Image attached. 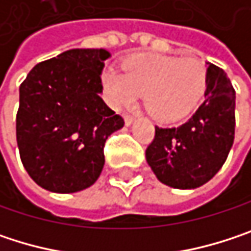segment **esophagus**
Masks as SVG:
<instances>
[{
  "label": "esophagus",
  "mask_w": 251,
  "mask_h": 251,
  "mask_svg": "<svg viewBox=\"0 0 251 251\" xmlns=\"http://www.w3.org/2000/svg\"><path fill=\"white\" fill-rule=\"evenodd\" d=\"M124 118H125V124L127 126L132 125V124L135 122V116H133V115H129V113H125V115H124Z\"/></svg>",
  "instance_id": "esophagus-1"
}]
</instances>
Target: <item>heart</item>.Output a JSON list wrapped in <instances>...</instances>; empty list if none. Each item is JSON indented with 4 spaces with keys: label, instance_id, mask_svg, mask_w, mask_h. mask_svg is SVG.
Instances as JSON below:
<instances>
[{
    "label": "heart",
    "instance_id": "heart-1",
    "mask_svg": "<svg viewBox=\"0 0 251 251\" xmlns=\"http://www.w3.org/2000/svg\"><path fill=\"white\" fill-rule=\"evenodd\" d=\"M107 100L127 106L144 93L148 113L160 122H177L187 116L206 88V71L195 58L178 59L161 53H138L124 65V73L103 74Z\"/></svg>",
    "mask_w": 251,
    "mask_h": 251
}]
</instances>
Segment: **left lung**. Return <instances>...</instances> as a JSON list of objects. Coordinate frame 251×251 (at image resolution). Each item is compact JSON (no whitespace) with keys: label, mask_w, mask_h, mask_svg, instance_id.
<instances>
[{"label":"left lung","mask_w":251,"mask_h":251,"mask_svg":"<svg viewBox=\"0 0 251 251\" xmlns=\"http://www.w3.org/2000/svg\"><path fill=\"white\" fill-rule=\"evenodd\" d=\"M235 90L226 71L206 68L203 103L177 127L155 126L145 151L157 178L175 189H196L220 172L234 142Z\"/></svg>","instance_id":"1"}]
</instances>
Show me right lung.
Segmentation results:
<instances>
[{
  "label": "right lung",
  "instance_id": "1",
  "mask_svg": "<svg viewBox=\"0 0 251 251\" xmlns=\"http://www.w3.org/2000/svg\"><path fill=\"white\" fill-rule=\"evenodd\" d=\"M106 49H71L33 67L20 85L16 133L28 176L74 193L96 183L106 139L125 125L100 97Z\"/></svg>",
  "mask_w": 251,
  "mask_h": 251
}]
</instances>
